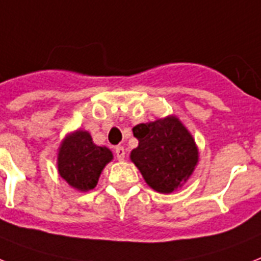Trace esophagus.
Segmentation results:
<instances>
[{"mask_svg":"<svg viewBox=\"0 0 261 261\" xmlns=\"http://www.w3.org/2000/svg\"><path fill=\"white\" fill-rule=\"evenodd\" d=\"M114 151H115V155H116V158H118V160H119V161L123 160L126 151H124V149L122 147V146H116L115 149H114Z\"/></svg>","mask_w":261,"mask_h":261,"instance_id":"obj_1","label":"esophagus"}]
</instances>
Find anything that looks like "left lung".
Here are the masks:
<instances>
[{"label": "left lung", "instance_id": "8db88e82", "mask_svg": "<svg viewBox=\"0 0 261 261\" xmlns=\"http://www.w3.org/2000/svg\"><path fill=\"white\" fill-rule=\"evenodd\" d=\"M139 145L131 161L147 185L160 193H171L189 178L198 151L189 131L175 116L141 123L133 128Z\"/></svg>", "mask_w": 261, "mask_h": 261}]
</instances>
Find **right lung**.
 I'll use <instances>...</instances> for the list:
<instances>
[{"label": "right lung", "mask_w": 261, "mask_h": 261, "mask_svg": "<svg viewBox=\"0 0 261 261\" xmlns=\"http://www.w3.org/2000/svg\"><path fill=\"white\" fill-rule=\"evenodd\" d=\"M112 160L107 147L94 145L87 131H76L64 139L59 151V173L72 188L94 189L103 167Z\"/></svg>", "instance_id": "obj_1"}]
</instances>
